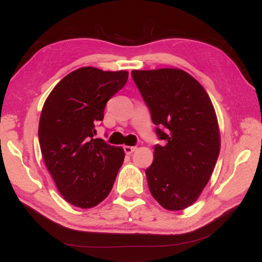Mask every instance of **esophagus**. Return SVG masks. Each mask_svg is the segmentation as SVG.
Listing matches in <instances>:
<instances>
[{"label": "esophagus", "mask_w": 262, "mask_h": 262, "mask_svg": "<svg viewBox=\"0 0 262 262\" xmlns=\"http://www.w3.org/2000/svg\"><path fill=\"white\" fill-rule=\"evenodd\" d=\"M137 146H128V145H125V146H123V149H124V152H125V154H128V155H130V154H132L134 150H137Z\"/></svg>", "instance_id": "34e87169"}]
</instances>
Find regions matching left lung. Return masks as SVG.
Instances as JSON below:
<instances>
[{
  "mask_svg": "<svg viewBox=\"0 0 262 262\" xmlns=\"http://www.w3.org/2000/svg\"><path fill=\"white\" fill-rule=\"evenodd\" d=\"M149 109L163 145L154 147V161L145 170L154 199L163 208L179 211L201 194L220 153V133L212 101L201 84L178 69L131 72Z\"/></svg>",
  "mask_w": 262,
  "mask_h": 262,
  "instance_id": "8db88e82",
  "label": "left lung"
}]
</instances>
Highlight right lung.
I'll list each match as a JSON object with an SVG mask.
<instances>
[{"label": "right lung", "instance_id": "1", "mask_svg": "<svg viewBox=\"0 0 262 262\" xmlns=\"http://www.w3.org/2000/svg\"><path fill=\"white\" fill-rule=\"evenodd\" d=\"M128 81V72L81 68L54 87L39 121L45 164L64 199L90 209L112 191L124 160L122 147L94 139L107 101Z\"/></svg>", "mask_w": 262, "mask_h": 262}]
</instances>
